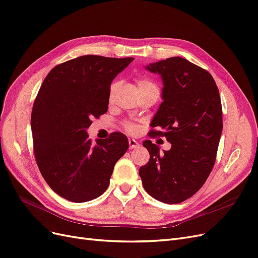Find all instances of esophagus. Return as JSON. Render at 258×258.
I'll list each match as a JSON object with an SVG mask.
<instances>
[{"label": "esophagus", "instance_id": "1", "mask_svg": "<svg viewBox=\"0 0 258 258\" xmlns=\"http://www.w3.org/2000/svg\"><path fill=\"white\" fill-rule=\"evenodd\" d=\"M128 147H130L131 150L137 149V148L139 147V144H138V142H137L136 140H134V139H128Z\"/></svg>", "mask_w": 258, "mask_h": 258}]
</instances>
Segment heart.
I'll return each instance as SVG.
<instances>
[{"label": "heart", "mask_w": 258, "mask_h": 258, "mask_svg": "<svg viewBox=\"0 0 258 258\" xmlns=\"http://www.w3.org/2000/svg\"><path fill=\"white\" fill-rule=\"evenodd\" d=\"M136 84H137L138 89L153 88V87L157 88L156 85H155L153 82H151V81H149V80H147V79H144V78L137 79ZM123 128L125 130L127 133H130V134H135V133H137V131H138V126L136 125V124L132 123V122H128V121L123 123Z\"/></svg>", "instance_id": "obj_1"}]
</instances>
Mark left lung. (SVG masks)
Wrapping results in <instances>:
<instances>
[{
    "mask_svg": "<svg viewBox=\"0 0 258 258\" xmlns=\"http://www.w3.org/2000/svg\"><path fill=\"white\" fill-rule=\"evenodd\" d=\"M147 69L164 82V102L149 136L166 137L171 149L160 154L158 146L145 141L150 159L139 175L151 197L177 204L199 191L214 168L223 127L220 94L212 74L185 58L170 57Z\"/></svg>",
    "mask_w": 258,
    "mask_h": 258,
    "instance_id": "8db88e82",
    "label": "left lung"
}]
</instances>
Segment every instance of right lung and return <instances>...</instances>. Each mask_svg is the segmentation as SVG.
Returning a JSON list of instances; mask_svg holds the SVG:
<instances>
[{"mask_svg": "<svg viewBox=\"0 0 258 258\" xmlns=\"http://www.w3.org/2000/svg\"><path fill=\"white\" fill-rule=\"evenodd\" d=\"M132 60L76 57L55 66L38 91L31 117L35 160L47 185L71 202L100 197L128 149L120 132L92 144L86 128L107 111L111 81Z\"/></svg>", "mask_w": 258, "mask_h": 258, "instance_id": "obj_1", "label": "right lung"}]
</instances>
